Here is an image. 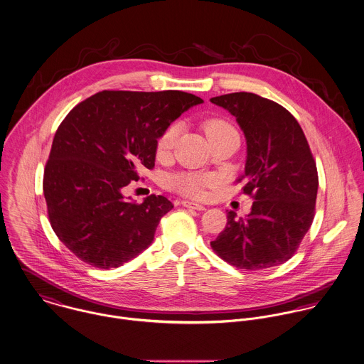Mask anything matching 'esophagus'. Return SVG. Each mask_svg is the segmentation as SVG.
<instances>
[{
	"label": "esophagus",
	"instance_id": "obj_1",
	"mask_svg": "<svg viewBox=\"0 0 364 364\" xmlns=\"http://www.w3.org/2000/svg\"><path fill=\"white\" fill-rule=\"evenodd\" d=\"M181 205H183V206H186V208H190V209H196V210H203V209H205V206H203V205H201V203H197V202L183 201L181 202Z\"/></svg>",
	"mask_w": 364,
	"mask_h": 364
}]
</instances>
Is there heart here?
<instances>
[{
  "instance_id": "b5f03b06",
  "label": "heart",
  "mask_w": 364,
  "mask_h": 364,
  "mask_svg": "<svg viewBox=\"0 0 364 364\" xmlns=\"http://www.w3.org/2000/svg\"><path fill=\"white\" fill-rule=\"evenodd\" d=\"M203 129L210 142L230 135L237 134L236 128L225 119H209L203 122ZM181 125L180 122H171L162 131L156 139V156L158 159H167L180 136ZM219 183V178L213 174L202 173H177L171 174L167 178V186L170 190L191 198H201L206 193V188L213 187Z\"/></svg>"
}]
</instances>
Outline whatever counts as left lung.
<instances>
[{"mask_svg":"<svg viewBox=\"0 0 364 364\" xmlns=\"http://www.w3.org/2000/svg\"><path fill=\"white\" fill-rule=\"evenodd\" d=\"M229 110L247 139L242 193L254 198L247 219L228 213L226 228L212 250L230 265L258 271L283 264L309 232L318 190V173L297 120L274 100L236 92L210 99Z\"/></svg>","mask_w":364,"mask_h":364,"instance_id":"8db88e82","label":"left lung"}]
</instances>
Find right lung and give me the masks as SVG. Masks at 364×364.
<instances>
[{"label":"right lung","instance_id":"right-lung-1","mask_svg":"<svg viewBox=\"0 0 364 364\" xmlns=\"http://www.w3.org/2000/svg\"><path fill=\"white\" fill-rule=\"evenodd\" d=\"M200 103L201 97L181 90H102L60 124L43 193L54 233L81 261L117 268L152 242L173 203L155 194L128 202L122 191L155 167L163 129Z\"/></svg>","mask_w":364,"mask_h":364}]
</instances>
